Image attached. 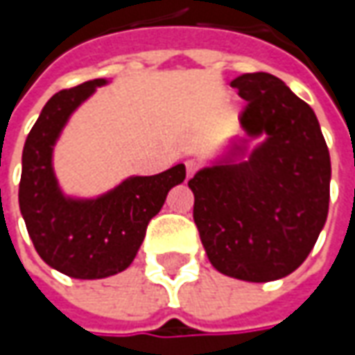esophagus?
I'll return each mask as SVG.
<instances>
[{
    "mask_svg": "<svg viewBox=\"0 0 355 355\" xmlns=\"http://www.w3.org/2000/svg\"><path fill=\"white\" fill-rule=\"evenodd\" d=\"M198 162L196 159H187L185 162V170H187V178H193V173L198 171Z\"/></svg>",
    "mask_w": 355,
    "mask_h": 355,
    "instance_id": "34e87169",
    "label": "esophagus"
}]
</instances>
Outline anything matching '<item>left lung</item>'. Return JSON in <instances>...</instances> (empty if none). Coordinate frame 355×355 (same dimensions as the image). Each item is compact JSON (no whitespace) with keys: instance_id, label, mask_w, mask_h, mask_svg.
Returning a JSON list of instances; mask_svg holds the SVG:
<instances>
[{"instance_id":"obj_1","label":"left lung","mask_w":355,"mask_h":355,"mask_svg":"<svg viewBox=\"0 0 355 355\" xmlns=\"http://www.w3.org/2000/svg\"><path fill=\"white\" fill-rule=\"evenodd\" d=\"M231 87L247 101L239 116L245 138L187 182L193 221L219 272L279 280L306 261L326 223L330 152L314 110L280 78L247 73ZM251 139L261 142L249 153Z\"/></svg>"}]
</instances>
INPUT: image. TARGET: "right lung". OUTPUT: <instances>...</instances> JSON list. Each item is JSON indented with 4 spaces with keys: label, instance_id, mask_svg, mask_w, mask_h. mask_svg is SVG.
<instances>
[{
    "label": "right lung",
    "instance_id": "add662e5",
    "mask_svg": "<svg viewBox=\"0 0 355 355\" xmlns=\"http://www.w3.org/2000/svg\"><path fill=\"white\" fill-rule=\"evenodd\" d=\"M94 78L51 96L23 146L19 209L39 257L67 277L106 279L128 268L173 185L185 180L178 164L156 175H130L98 198L64 196L53 170V150L71 114L104 87Z\"/></svg>",
    "mask_w": 355,
    "mask_h": 355
}]
</instances>
